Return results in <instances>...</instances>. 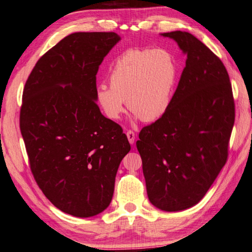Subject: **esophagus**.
<instances>
[{
  "mask_svg": "<svg viewBox=\"0 0 252 252\" xmlns=\"http://www.w3.org/2000/svg\"><path fill=\"white\" fill-rule=\"evenodd\" d=\"M126 134L127 140H129V142H130V144H133L134 141H135V133H134V132L129 130V131H126Z\"/></svg>",
  "mask_w": 252,
  "mask_h": 252,
  "instance_id": "esophagus-1",
  "label": "esophagus"
}]
</instances>
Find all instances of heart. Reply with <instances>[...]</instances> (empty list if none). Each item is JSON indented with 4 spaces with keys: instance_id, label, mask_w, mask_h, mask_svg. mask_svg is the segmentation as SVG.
Segmentation results:
<instances>
[{
    "instance_id": "1",
    "label": "heart",
    "mask_w": 252,
    "mask_h": 252,
    "mask_svg": "<svg viewBox=\"0 0 252 252\" xmlns=\"http://www.w3.org/2000/svg\"><path fill=\"white\" fill-rule=\"evenodd\" d=\"M177 77L173 55L163 48H130L113 62L109 82L98 86L95 100L108 119L129 110L143 122L158 120L171 104Z\"/></svg>"
}]
</instances>
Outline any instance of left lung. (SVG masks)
<instances>
[{"instance_id": "left-lung-1", "label": "left lung", "mask_w": 252, "mask_h": 252, "mask_svg": "<svg viewBox=\"0 0 252 252\" xmlns=\"http://www.w3.org/2000/svg\"><path fill=\"white\" fill-rule=\"evenodd\" d=\"M187 55L167 111L141 130L136 148L149 199L164 212L199 203L226 164L235 102L225 66L187 32L161 34Z\"/></svg>"}]
</instances>
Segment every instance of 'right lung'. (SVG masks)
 Wrapping results in <instances>:
<instances>
[{"label": "right lung", "instance_id": "obj_1", "mask_svg": "<svg viewBox=\"0 0 252 252\" xmlns=\"http://www.w3.org/2000/svg\"><path fill=\"white\" fill-rule=\"evenodd\" d=\"M120 36H66L36 63L23 91L21 133L31 170L55 207L87 218L111 203L131 146L122 127L100 112L95 75Z\"/></svg>", "mask_w": 252, "mask_h": 252}]
</instances>
